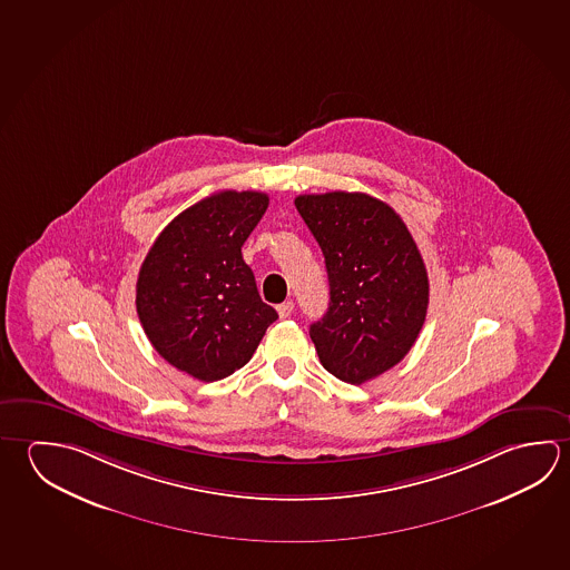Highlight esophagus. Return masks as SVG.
I'll list each match as a JSON object with an SVG mask.
<instances>
[{
  "mask_svg": "<svg viewBox=\"0 0 570 570\" xmlns=\"http://www.w3.org/2000/svg\"><path fill=\"white\" fill-rule=\"evenodd\" d=\"M292 312H294V302H292V299H288V302H284V304L278 306V314H281V318H288V316H292Z\"/></svg>",
  "mask_w": 570,
  "mask_h": 570,
  "instance_id": "1",
  "label": "esophagus"
}]
</instances>
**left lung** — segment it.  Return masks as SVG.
<instances>
[{
    "mask_svg": "<svg viewBox=\"0 0 570 570\" xmlns=\"http://www.w3.org/2000/svg\"><path fill=\"white\" fill-rule=\"evenodd\" d=\"M294 204L328 272V312L309 326V338L330 374L364 384L396 366L419 338L426 266L399 214L368 194H304Z\"/></svg>",
    "mask_w": 570,
    "mask_h": 570,
    "instance_id": "left-lung-1",
    "label": "left lung"
}]
</instances>
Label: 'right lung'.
<instances>
[{"label": "right lung", "mask_w": 570, "mask_h": 570, "mask_svg": "<svg viewBox=\"0 0 570 570\" xmlns=\"http://www.w3.org/2000/svg\"><path fill=\"white\" fill-rule=\"evenodd\" d=\"M266 208L264 191H216L178 214L141 264L136 308L146 336L161 358L202 382L248 364L278 318L242 258Z\"/></svg>", "instance_id": "right-lung-1"}]
</instances>
